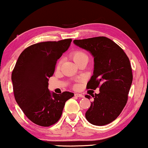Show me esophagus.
I'll list each match as a JSON object with an SVG mask.
<instances>
[{"instance_id": "34e87169", "label": "esophagus", "mask_w": 148, "mask_h": 148, "mask_svg": "<svg viewBox=\"0 0 148 148\" xmlns=\"http://www.w3.org/2000/svg\"><path fill=\"white\" fill-rule=\"evenodd\" d=\"M74 96L76 97H80V98H83L84 97L83 94H80V93H76L75 94H74Z\"/></svg>"}]
</instances>
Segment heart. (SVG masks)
Returning <instances> with one entry per match:
<instances>
[{
  "instance_id": "heart-1",
  "label": "heart",
  "mask_w": 148,
  "mask_h": 148,
  "mask_svg": "<svg viewBox=\"0 0 148 148\" xmlns=\"http://www.w3.org/2000/svg\"><path fill=\"white\" fill-rule=\"evenodd\" d=\"M72 58L74 60V62H75L76 64L78 63H79L80 61L84 60V59H87L88 60V56L86 55V54L83 51H81V50H75L72 53ZM61 63H62V61H59L58 62L57 65V68L59 69L60 68Z\"/></svg>"
}]
</instances>
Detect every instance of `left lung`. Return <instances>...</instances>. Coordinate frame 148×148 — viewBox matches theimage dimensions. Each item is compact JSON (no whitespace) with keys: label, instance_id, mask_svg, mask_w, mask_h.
I'll use <instances>...</instances> for the list:
<instances>
[{"label":"left lung","instance_id":"obj_1","mask_svg":"<svg viewBox=\"0 0 148 148\" xmlns=\"http://www.w3.org/2000/svg\"><path fill=\"white\" fill-rule=\"evenodd\" d=\"M74 43L94 58L93 74L87 88H100L98 94H90L93 100L86 112V119L96 126L109 124L119 115L128 100L132 82L130 60L118 45L106 37L75 40ZM85 98L91 96L86 95Z\"/></svg>","mask_w":148,"mask_h":148}]
</instances>
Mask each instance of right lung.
Instances as JSON below:
<instances>
[{
  "label": "right lung",
  "mask_w": 148,
  "mask_h": 148,
  "mask_svg": "<svg viewBox=\"0 0 148 148\" xmlns=\"http://www.w3.org/2000/svg\"><path fill=\"white\" fill-rule=\"evenodd\" d=\"M71 42L72 39H65L31 45L20 54L12 72L16 102L24 115L39 126L48 127L57 123L65 102L74 95L69 91L51 93L48 88L57 61Z\"/></svg>",
  "instance_id": "right-lung-1"
}]
</instances>
